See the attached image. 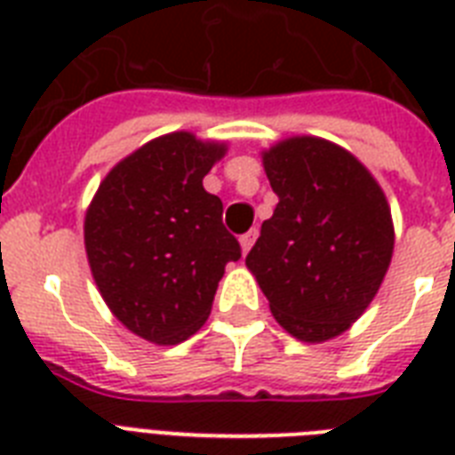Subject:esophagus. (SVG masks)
Segmentation results:
<instances>
[{
    "label": "esophagus",
    "instance_id": "obj_1",
    "mask_svg": "<svg viewBox=\"0 0 455 455\" xmlns=\"http://www.w3.org/2000/svg\"><path fill=\"white\" fill-rule=\"evenodd\" d=\"M257 241V228H250L248 234H243L241 235V250H243V255H248L250 248L255 245Z\"/></svg>",
    "mask_w": 455,
    "mask_h": 455
}]
</instances>
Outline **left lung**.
<instances>
[{
	"instance_id": "1",
	"label": "left lung",
	"mask_w": 455,
	"mask_h": 455,
	"mask_svg": "<svg viewBox=\"0 0 455 455\" xmlns=\"http://www.w3.org/2000/svg\"><path fill=\"white\" fill-rule=\"evenodd\" d=\"M262 164L278 205L245 267L292 338H338L373 302L392 262L385 191L354 153L311 134L264 148Z\"/></svg>"
}]
</instances>
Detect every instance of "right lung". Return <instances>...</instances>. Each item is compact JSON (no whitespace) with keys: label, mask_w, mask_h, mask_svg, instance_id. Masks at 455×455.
Returning <instances> with one entry per match:
<instances>
[{"label":"right lung","mask_w":455,"mask_h":455,"mask_svg":"<svg viewBox=\"0 0 455 455\" xmlns=\"http://www.w3.org/2000/svg\"><path fill=\"white\" fill-rule=\"evenodd\" d=\"M227 141L170 132L139 146L103 177L84 212L94 283L120 323L153 345H179L205 323L241 245L221 224L203 179Z\"/></svg>","instance_id":"right-lung-1"}]
</instances>
